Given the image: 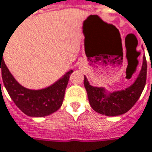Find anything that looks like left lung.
<instances>
[{
    "label": "left lung",
    "instance_id": "8db88e82",
    "mask_svg": "<svg viewBox=\"0 0 152 152\" xmlns=\"http://www.w3.org/2000/svg\"><path fill=\"white\" fill-rule=\"evenodd\" d=\"M146 72L147 64L144 57L141 70L133 84L126 89L109 93L104 88L91 86L84 76V87L91 107L95 112L107 116H118L128 112L143 92L146 83Z\"/></svg>",
    "mask_w": 152,
    "mask_h": 152
}]
</instances>
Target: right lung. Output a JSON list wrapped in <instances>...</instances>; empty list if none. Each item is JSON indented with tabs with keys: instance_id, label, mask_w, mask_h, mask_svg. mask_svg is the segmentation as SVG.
I'll return each mask as SVG.
<instances>
[{
	"instance_id": "obj_1",
	"label": "right lung",
	"mask_w": 152,
	"mask_h": 152,
	"mask_svg": "<svg viewBox=\"0 0 152 152\" xmlns=\"http://www.w3.org/2000/svg\"><path fill=\"white\" fill-rule=\"evenodd\" d=\"M1 52L4 51L0 52V71L3 84L13 102L25 114L31 117H45L61 107L69 76L73 70L68 71L55 83L45 88L32 90L21 86L15 80L5 64Z\"/></svg>"
}]
</instances>
